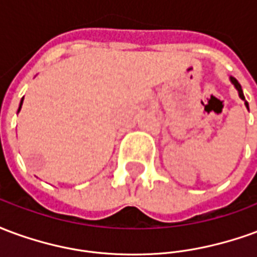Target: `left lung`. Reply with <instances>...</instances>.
<instances>
[{
    "label": "left lung",
    "mask_w": 257,
    "mask_h": 257,
    "mask_svg": "<svg viewBox=\"0 0 257 257\" xmlns=\"http://www.w3.org/2000/svg\"><path fill=\"white\" fill-rule=\"evenodd\" d=\"M230 81L232 82V85L235 86V89L238 90V95H239V97L242 99L243 101H245V106H246V108H248V101L245 100V96H243V92H242V88H241V85H239V82H238L237 79L234 78V77H230Z\"/></svg>",
    "instance_id": "left-lung-1"
}]
</instances>
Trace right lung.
Segmentation results:
<instances>
[{"label":"right lung","instance_id":"right-lung-1","mask_svg":"<svg viewBox=\"0 0 257 257\" xmlns=\"http://www.w3.org/2000/svg\"><path fill=\"white\" fill-rule=\"evenodd\" d=\"M23 99H25V97H23ZM23 99L20 100V106H19V110H18V112H19V111H20V108H22V104H23Z\"/></svg>","mask_w":257,"mask_h":257}]
</instances>
